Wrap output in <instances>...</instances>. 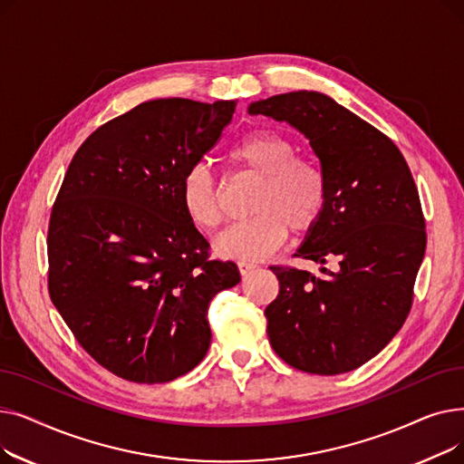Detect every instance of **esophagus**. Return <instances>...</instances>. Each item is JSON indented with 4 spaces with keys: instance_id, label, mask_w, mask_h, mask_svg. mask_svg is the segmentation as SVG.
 I'll list each match as a JSON object with an SVG mask.
<instances>
[{
    "instance_id": "esophagus-1",
    "label": "esophagus",
    "mask_w": 464,
    "mask_h": 464,
    "mask_svg": "<svg viewBox=\"0 0 464 464\" xmlns=\"http://www.w3.org/2000/svg\"><path fill=\"white\" fill-rule=\"evenodd\" d=\"M238 265V271H240V275L242 276H246V275H250L254 269H256V263H252V261H238L237 263Z\"/></svg>"
}]
</instances>
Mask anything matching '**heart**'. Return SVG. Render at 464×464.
I'll list each match as a JSON object with an SVG mask.
<instances>
[{
  "label": "heart",
  "instance_id": "obj_1",
  "mask_svg": "<svg viewBox=\"0 0 464 464\" xmlns=\"http://www.w3.org/2000/svg\"><path fill=\"white\" fill-rule=\"evenodd\" d=\"M294 139L273 130H257L240 137L227 150V160L261 179L256 189L254 216L226 229L216 238L222 257L259 261L271 256L294 233L310 231L327 207V180L314 161L297 156ZM180 203L193 226L216 229L224 219L219 188L207 165L186 170L180 182Z\"/></svg>",
  "mask_w": 464,
  "mask_h": 464
}]
</instances>
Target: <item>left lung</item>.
Wrapping results in <instances>:
<instances>
[{"mask_svg": "<svg viewBox=\"0 0 464 464\" xmlns=\"http://www.w3.org/2000/svg\"><path fill=\"white\" fill-rule=\"evenodd\" d=\"M250 114L303 133L327 180V207L299 257L322 276L271 266L278 297L265 308L271 346L291 367L333 376L378 355L402 327L427 235L420 193L392 139L320 92L252 102Z\"/></svg>", "mask_w": 464, "mask_h": 464, "instance_id": "obj_1", "label": "left lung"}]
</instances>
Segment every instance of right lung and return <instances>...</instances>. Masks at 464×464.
<instances>
[{
	"mask_svg": "<svg viewBox=\"0 0 464 464\" xmlns=\"http://www.w3.org/2000/svg\"><path fill=\"white\" fill-rule=\"evenodd\" d=\"M237 103L144 102L72 156L48 226V291L79 344L112 374L163 383L210 346L212 297L240 282L180 203V182Z\"/></svg>",
	"mask_w": 464,
	"mask_h": 464,
	"instance_id": "right-lung-1",
	"label": "right lung"
}]
</instances>
